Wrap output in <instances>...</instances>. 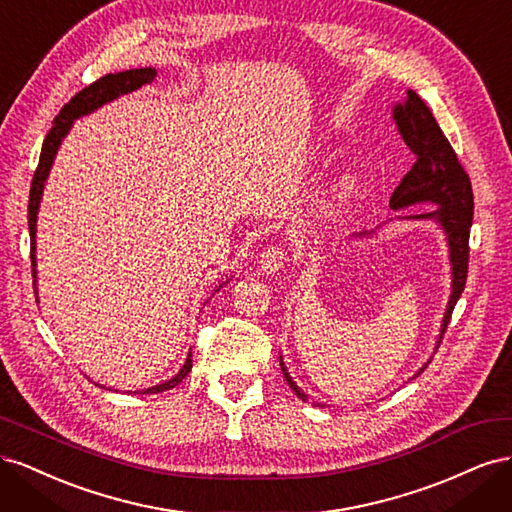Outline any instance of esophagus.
Returning <instances> with one entry per match:
<instances>
[{"label": "esophagus", "instance_id": "obj_1", "mask_svg": "<svg viewBox=\"0 0 512 512\" xmlns=\"http://www.w3.org/2000/svg\"><path fill=\"white\" fill-rule=\"evenodd\" d=\"M284 260H286V252L282 250V247L271 245L260 254L258 269H260V273H265V275H275V273L282 271Z\"/></svg>", "mask_w": 512, "mask_h": 512}]
</instances>
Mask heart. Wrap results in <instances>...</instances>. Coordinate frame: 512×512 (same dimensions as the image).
<instances>
[{"mask_svg":"<svg viewBox=\"0 0 512 512\" xmlns=\"http://www.w3.org/2000/svg\"><path fill=\"white\" fill-rule=\"evenodd\" d=\"M342 192H348V190H352V183L346 179V181H342V188H339Z\"/></svg>","mask_w":512,"mask_h":512,"instance_id":"heart-1","label":"heart"}]
</instances>
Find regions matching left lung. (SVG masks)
Masks as SVG:
<instances>
[{
	"label": "left lung",
	"instance_id": "left-lung-1",
	"mask_svg": "<svg viewBox=\"0 0 512 512\" xmlns=\"http://www.w3.org/2000/svg\"><path fill=\"white\" fill-rule=\"evenodd\" d=\"M391 117L397 126L399 136L404 138V143L414 151L416 162L410 173L401 179L397 190L391 196V209L404 211L418 205H431L436 209H425L418 215H393L380 226L354 232L348 241H367L374 239L378 232L395 222H431L436 224L446 241L448 250V265H451V294H448L444 318L440 324L438 342L433 346V354H436L442 335L451 320L453 309L461 297L463 288H466L468 277V241H470V228H472V215H474V196H472V183L466 175V170L457 162L455 151L451 143L446 141L444 132L440 130L436 117L431 115L429 106L421 100L416 91L408 89L406 98L399 100L391 106ZM431 359L416 371V376H421ZM282 374L288 382L290 389L299 399L307 401L309 397L301 386L292 380L290 371L284 363V356L280 354ZM318 408H324V404H316Z\"/></svg>",
	"mask_w": 512,
	"mask_h": 512
}]
</instances>
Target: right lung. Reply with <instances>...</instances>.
I'll use <instances>...</instances> for the list:
<instances>
[{
    "label": "right lung",
    "instance_id": "add662e5",
    "mask_svg": "<svg viewBox=\"0 0 512 512\" xmlns=\"http://www.w3.org/2000/svg\"><path fill=\"white\" fill-rule=\"evenodd\" d=\"M158 70L156 68H132V70H123V72H115V74H106L102 76L100 81H96L94 85L85 87L83 91H79L64 108H61L59 115L53 121V128L51 132L46 134L44 143H42V153H40V162L36 168V175L32 181V190H29V237H32V271H34V290H36V301L40 303L38 297V258H36V232H38V213H40V203H42V194H44V185L46 179L51 175V168L53 162L57 158V151L64 143V138L70 134L74 121L81 119L85 115H91L98 108H102L104 104L113 102L121 96L132 94V91L141 89L143 85H149L156 81ZM230 280L222 282L218 288L213 290L220 292V288H224ZM211 294V297H213ZM192 369V350L188 352V359H185L183 367L177 371V374L156 386H149V389H141V391H134V395H153V393H162V391H170L173 386H177L185 376L190 374ZM102 389H106L104 384H98ZM111 391V389H108ZM132 393V391H128Z\"/></svg>",
    "mask_w": 512,
    "mask_h": 512
}]
</instances>
